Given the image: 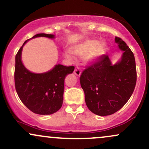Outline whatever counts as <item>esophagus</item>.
<instances>
[{"label":"esophagus","mask_w":149,"mask_h":149,"mask_svg":"<svg viewBox=\"0 0 149 149\" xmlns=\"http://www.w3.org/2000/svg\"><path fill=\"white\" fill-rule=\"evenodd\" d=\"M81 73H82V71H81V70H80V68L76 67V69H75L74 73H75V75H76V76H80V74H81Z\"/></svg>","instance_id":"obj_1"}]
</instances>
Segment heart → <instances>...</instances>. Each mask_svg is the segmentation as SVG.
I'll list each match as a JSON object with an SVG mask.
<instances>
[{"mask_svg": "<svg viewBox=\"0 0 149 149\" xmlns=\"http://www.w3.org/2000/svg\"><path fill=\"white\" fill-rule=\"evenodd\" d=\"M106 44L97 40H85L71 46L64 52V56L68 59H72L73 55L83 57L86 64H92L105 54Z\"/></svg>", "mask_w": 149, "mask_h": 149, "instance_id": "obj_1", "label": "heart"}]
</instances>
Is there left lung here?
<instances>
[{
    "label": "left lung",
    "instance_id": "8db88e82",
    "mask_svg": "<svg viewBox=\"0 0 149 149\" xmlns=\"http://www.w3.org/2000/svg\"><path fill=\"white\" fill-rule=\"evenodd\" d=\"M115 42L123 51L118 61L113 64L109 55L104 54L80 77L87 107L100 116L111 115L120 110L130 98L136 85L134 54L121 38L116 37Z\"/></svg>",
    "mask_w": 149,
    "mask_h": 149
}]
</instances>
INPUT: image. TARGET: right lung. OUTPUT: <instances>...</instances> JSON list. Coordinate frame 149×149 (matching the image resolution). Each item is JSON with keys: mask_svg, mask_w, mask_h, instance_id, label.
Segmentation results:
<instances>
[{"mask_svg": "<svg viewBox=\"0 0 149 149\" xmlns=\"http://www.w3.org/2000/svg\"><path fill=\"white\" fill-rule=\"evenodd\" d=\"M38 37L52 39L55 36L38 33L24 42L15 57V88L20 100L30 111L40 115H50L62 106L64 79L73 73L74 66L56 64L53 69L41 73L27 69L22 61V49L27 41Z\"/></svg>", "mask_w": 149, "mask_h": 149, "instance_id": "1", "label": "right lung"}]
</instances>
